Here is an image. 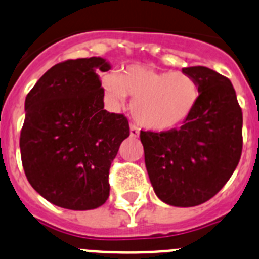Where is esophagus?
<instances>
[{
  "instance_id": "esophagus-1",
  "label": "esophagus",
  "mask_w": 259,
  "mask_h": 259,
  "mask_svg": "<svg viewBox=\"0 0 259 259\" xmlns=\"http://www.w3.org/2000/svg\"><path fill=\"white\" fill-rule=\"evenodd\" d=\"M139 136V129L134 125H130V137L132 138H137Z\"/></svg>"
}]
</instances>
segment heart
Listing matches in <instances>:
<instances>
[{"label":"heart","instance_id":"b5f03b06","mask_svg":"<svg viewBox=\"0 0 259 259\" xmlns=\"http://www.w3.org/2000/svg\"><path fill=\"white\" fill-rule=\"evenodd\" d=\"M100 86L116 109L129 95L134 120L152 132H168L183 125L199 100V86L192 75L155 70L142 64L127 65L120 74H103Z\"/></svg>","mask_w":259,"mask_h":259}]
</instances>
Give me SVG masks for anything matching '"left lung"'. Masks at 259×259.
Masks as SVG:
<instances>
[{"mask_svg":"<svg viewBox=\"0 0 259 259\" xmlns=\"http://www.w3.org/2000/svg\"><path fill=\"white\" fill-rule=\"evenodd\" d=\"M199 86V100L180 129L141 132L155 194L164 203L193 207L227 184L242 150V112L228 78L204 66L183 69Z\"/></svg>","mask_w":259,"mask_h":259,"instance_id":"obj_1","label":"left lung"}]
</instances>
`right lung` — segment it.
I'll use <instances>...</instances> for the list:
<instances>
[{"label":"right lung","instance_id":"right-lung-1","mask_svg":"<svg viewBox=\"0 0 259 259\" xmlns=\"http://www.w3.org/2000/svg\"><path fill=\"white\" fill-rule=\"evenodd\" d=\"M102 57L52 66L24 102L21 156L27 180L47 201L67 210H92L109 197V168L130 134L123 114L104 109Z\"/></svg>","mask_w":259,"mask_h":259}]
</instances>
